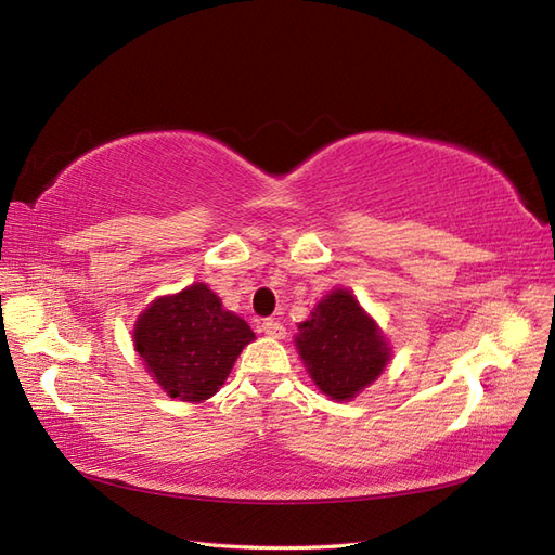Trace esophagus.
<instances>
[{"mask_svg":"<svg viewBox=\"0 0 555 555\" xmlns=\"http://www.w3.org/2000/svg\"><path fill=\"white\" fill-rule=\"evenodd\" d=\"M260 331H262L267 337H274V339H283V337H286V328H283V325H281L279 321H274V319L262 321Z\"/></svg>","mask_w":555,"mask_h":555,"instance_id":"1","label":"esophagus"}]
</instances>
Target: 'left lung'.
<instances>
[{
  "mask_svg": "<svg viewBox=\"0 0 555 555\" xmlns=\"http://www.w3.org/2000/svg\"><path fill=\"white\" fill-rule=\"evenodd\" d=\"M295 349L311 382L335 403L353 401L387 371L391 343L349 288H335L297 325Z\"/></svg>",
  "mask_w": 555,
  "mask_h": 555,
  "instance_id": "obj_1",
  "label": "left lung"
}]
</instances>
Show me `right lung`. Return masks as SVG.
Wrapping results in <instances>:
<instances>
[{
  "instance_id": "right-lung-1",
  "label": "right lung",
  "mask_w": 555,
  "mask_h": 555,
  "mask_svg": "<svg viewBox=\"0 0 555 555\" xmlns=\"http://www.w3.org/2000/svg\"><path fill=\"white\" fill-rule=\"evenodd\" d=\"M253 339L250 325L224 309L202 281L156 297L133 325V345L145 371L166 396L184 403L216 396Z\"/></svg>"
}]
</instances>
